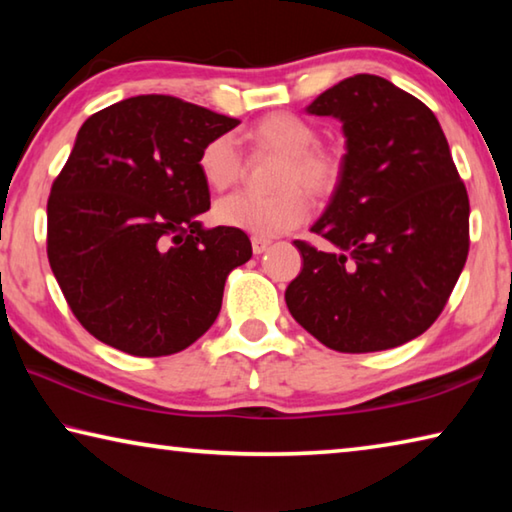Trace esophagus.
<instances>
[{
	"mask_svg": "<svg viewBox=\"0 0 512 512\" xmlns=\"http://www.w3.org/2000/svg\"><path fill=\"white\" fill-rule=\"evenodd\" d=\"M268 246H271V241H268V239L253 237V253H255V255H262Z\"/></svg>",
	"mask_w": 512,
	"mask_h": 512,
	"instance_id": "obj_1",
	"label": "esophagus"
}]
</instances>
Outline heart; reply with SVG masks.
Wrapping results in <instances>:
<instances>
[{"label":"heart","mask_w":512,"mask_h":512,"mask_svg":"<svg viewBox=\"0 0 512 512\" xmlns=\"http://www.w3.org/2000/svg\"><path fill=\"white\" fill-rule=\"evenodd\" d=\"M316 126L293 112H273L248 128V142L259 153L280 155L273 194L239 192L214 205V219L255 237L284 235L307 219V192L325 201L341 185L343 158L339 149L316 144ZM198 173L207 187L223 192L244 176V155L232 135H216L198 153Z\"/></svg>","instance_id":"1"}]
</instances>
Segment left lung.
Masks as SVG:
<instances>
[{"mask_svg": "<svg viewBox=\"0 0 512 512\" xmlns=\"http://www.w3.org/2000/svg\"><path fill=\"white\" fill-rule=\"evenodd\" d=\"M307 112L343 124L341 185L311 225L336 250L293 241L302 271L287 307L336 352L397 348L440 316L470 250L447 137L420 99L375 74L336 83Z\"/></svg>", "mask_w": 512, "mask_h": 512, "instance_id": "left-lung-1", "label": "left lung"}]
</instances>
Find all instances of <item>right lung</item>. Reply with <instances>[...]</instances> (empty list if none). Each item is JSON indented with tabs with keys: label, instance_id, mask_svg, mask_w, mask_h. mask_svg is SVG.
<instances>
[{
	"label": "right lung",
	"instance_id": "right-lung-1",
	"mask_svg": "<svg viewBox=\"0 0 512 512\" xmlns=\"http://www.w3.org/2000/svg\"><path fill=\"white\" fill-rule=\"evenodd\" d=\"M239 119L140 94L85 119L47 203V257L79 323L133 357L192 345L221 311L244 230L203 228L198 153Z\"/></svg>",
	"mask_w": 512,
	"mask_h": 512
}]
</instances>
